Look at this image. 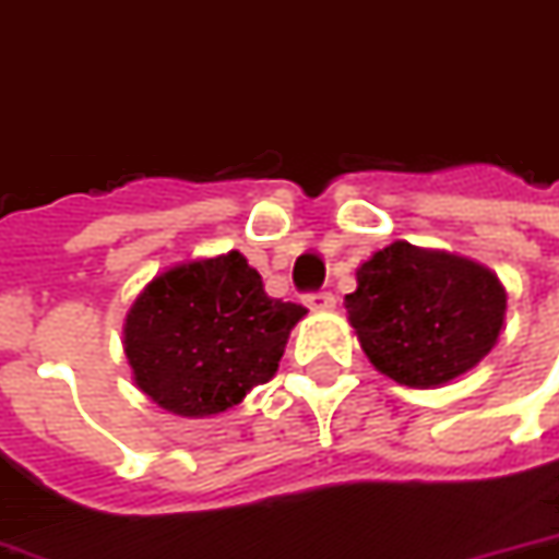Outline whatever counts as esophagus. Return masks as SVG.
Returning a JSON list of instances; mask_svg holds the SVG:
<instances>
[{
    "label": "esophagus",
    "instance_id": "esophagus-1",
    "mask_svg": "<svg viewBox=\"0 0 559 559\" xmlns=\"http://www.w3.org/2000/svg\"><path fill=\"white\" fill-rule=\"evenodd\" d=\"M305 305L311 308V311H332L334 308V296L332 293H311Z\"/></svg>",
    "mask_w": 559,
    "mask_h": 559
}]
</instances>
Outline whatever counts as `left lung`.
I'll return each instance as SVG.
<instances>
[{"instance_id":"left-lung-1","label":"left lung","mask_w":559,"mask_h":559,"mask_svg":"<svg viewBox=\"0 0 559 559\" xmlns=\"http://www.w3.org/2000/svg\"><path fill=\"white\" fill-rule=\"evenodd\" d=\"M346 317L379 373L438 388L474 370L503 329L507 290L477 260L396 239L364 260Z\"/></svg>"}]
</instances>
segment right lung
<instances>
[{
    "label": "right lung",
    "instance_id": "right-lung-1",
    "mask_svg": "<svg viewBox=\"0 0 559 559\" xmlns=\"http://www.w3.org/2000/svg\"><path fill=\"white\" fill-rule=\"evenodd\" d=\"M301 305L269 299L258 269L239 251L165 269L123 320V353L139 391L180 417L239 406L269 382Z\"/></svg>",
    "mask_w": 559,
    "mask_h": 559
}]
</instances>
